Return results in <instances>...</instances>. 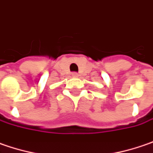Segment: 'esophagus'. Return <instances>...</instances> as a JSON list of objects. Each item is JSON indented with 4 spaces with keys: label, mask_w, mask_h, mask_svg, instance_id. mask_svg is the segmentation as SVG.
Segmentation results:
<instances>
[{
    "label": "esophagus",
    "mask_w": 153,
    "mask_h": 153,
    "mask_svg": "<svg viewBox=\"0 0 153 153\" xmlns=\"http://www.w3.org/2000/svg\"><path fill=\"white\" fill-rule=\"evenodd\" d=\"M72 76H73V77H75V78H77V77L79 76V74H78L77 73H73V74H72Z\"/></svg>",
    "instance_id": "esophagus-1"
}]
</instances>
